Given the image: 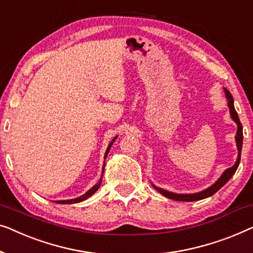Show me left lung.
I'll return each instance as SVG.
<instances>
[{
	"instance_id": "obj_1",
	"label": "left lung",
	"mask_w": 253,
	"mask_h": 253,
	"mask_svg": "<svg viewBox=\"0 0 253 253\" xmlns=\"http://www.w3.org/2000/svg\"><path fill=\"white\" fill-rule=\"evenodd\" d=\"M223 90H225L226 98H227V101H228L230 118H232L237 125V131H236V135H235V141H236V147H237V151H238L236 162H235V164L232 167L227 169L225 172L221 174V176H220L219 179L212 184V186H210L209 188H206V189L202 190V191H198V193H195V194L172 193V191L165 190V189H163V188H159V187L155 186V184L152 183V186H154L155 189L158 190L159 193L164 195L165 197L169 198V199H174V201H179V202L201 201V199H204V198H208L210 196H212V195H214L219 189H221V188L225 186V184L230 180V177L234 175L235 172H236L237 167H238V165H240V161H241L242 144H243V128H242V124L240 122V118H238V116H237L236 110H235V108H234V98H233L232 94H230L229 90L226 89V88H223Z\"/></svg>"
}]
</instances>
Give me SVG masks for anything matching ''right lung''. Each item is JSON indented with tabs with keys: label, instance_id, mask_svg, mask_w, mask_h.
I'll return each instance as SVG.
<instances>
[{
	"label": "right lung",
	"instance_id": "right-lung-1",
	"mask_svg": "<svg viewBox=\"0 0 253 253\" xmlns=\"http://www.w3.org/2000/svg\"><path fill=\"white\" fill-rule=\"evenodd\" d=\"M117 137H118V135H117V136L113 138V140L110 142V144L108 145V148H106V151H105V155H104V159L106 158V156H108V154H109V151H110V149H111V147H112V144L115 143V141L117 140ZM104 166H105V162H104V164H103V169H102V175H101V179H99V181L97 183L95 184V186H92L89 190L87 191V193H84V195H81L80 197H77V198H72V199H64V201H55V203H57V204H74V203H80V202H83V201H84V199H87V198H89L91 195H94L96 191L98 190V188L101 187V183H102V177H103V173H104Z\"/></svg>",
	"mask_w": 253,
	"mask_h": 253
}]
</instances>
